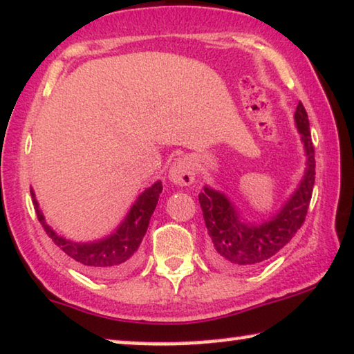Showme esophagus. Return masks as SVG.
Returning a JSON list of instances; mask_svg holds the SVG:
<instances>
[{"label": "esophagus", "mask_w": 354, "mask_h": 354, "mask_svg": "<svg viewBox=\"0 0 354 354\" xmlns=\"http://www.w3.org/2000/svg\"><path fill=\"white\" fill-rule=\"evenodd\" d=\"M168 178L176 186H191L195 179V168L191 157L183 156L171 163Z\"/></svg>", "instance_id": "34e87169"}]
</instances>
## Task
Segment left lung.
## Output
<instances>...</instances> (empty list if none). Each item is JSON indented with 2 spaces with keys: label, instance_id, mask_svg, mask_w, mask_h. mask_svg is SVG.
Here are the masks:
<instances>
[{
  "label": "left lung",
  "instance_id": "left-lung-1",
  "mask_svg": "<svg viewBox=\"0 0 354 354\" xmlns=\"http://www.w3.org/2000/svg\"><path fill=\"white\" fill-rule=\"evenodd\" d=\"M294 120L302 135L300 138L307 156V168L291 198L270 221L259 225L248 224L240 219L239 211L224 194L208 186L198 194L205 225L211 239V259L218 267L239 270L261 266L283 250L302 227L315 186V147L307 111L300 102Z\"/></svg>",
  "mask_w": 354,
  "mask_h": 354
}]
</instances>
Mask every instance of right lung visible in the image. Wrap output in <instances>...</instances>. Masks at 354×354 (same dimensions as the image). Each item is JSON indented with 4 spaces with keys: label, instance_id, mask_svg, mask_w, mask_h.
<instances>
[{
    "label": "right lung",
    "instance_id": "1",
    "mask_svg": "<svg viewBox=\"0 0 354 354\" xmlns=\"http://www.w3.org/2000/svg\"><path fill=\"white\" fill-rule=\"evenodd\" d=\"M30 192L31 197H33L36 216H38L42 229L50 236L52 241L91 275L113 277L130 270L135 266L136 257H138V248L143 241L156 205L159 202L162 183H154L136 198L133 207L130 208L129 214L125 216V219L115 229L114 234H111L103 240L91 241V243H76V241L66 240L59 234H55L46 224L44 216H42L39 205L35 198V192Z\"/></svg>",
    "mask_w": 354,
    "mask_h": 354
}]
</instances>
